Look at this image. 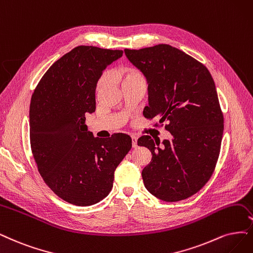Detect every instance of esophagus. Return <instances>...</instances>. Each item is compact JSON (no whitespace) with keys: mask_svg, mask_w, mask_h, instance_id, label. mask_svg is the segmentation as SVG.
Masks as SVG:
<instances>
[{"mask_svg":"<svg viewBox=\"0 0 253 253\" xmlns=\"http://www.w3.org/2000/svg\"><path fill=\"white\" fill-rule=\"evenodd\" d=\"M131 144H132L133 148L137 147V137L136 136H134V135L131 136Z\"/></svg>","mask_w":253,"mask_h":253,"instance_id":"obj_1","label":"esophagus"}]
</instances>
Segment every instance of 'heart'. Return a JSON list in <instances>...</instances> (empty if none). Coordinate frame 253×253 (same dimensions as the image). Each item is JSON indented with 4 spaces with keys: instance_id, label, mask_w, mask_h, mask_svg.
I'll return each mask as SVG.
<instances>
[{
    "instance_id": "1",
    "label": "heart",
    "mask_w": 253,
    "mask_h": 253,
    "mask_svg": "<svg viewBox=\"0 0 253 253\" xmlns=\"http://www.w3.org/2000/svg\"><path fill=\"white\" fill-rule=\"evenodd\" d=\"M119 79L122 82V85L125 86V85H127V84H130L134 81L144 79V77L141 74V72H138L137 70H135L133 68H127V69H124L119 74ZM106 82H107L106 75H103L97 83V87H96L97 93H100L102 91V89L105 87Z\"/></svg>"
}]
</instances>
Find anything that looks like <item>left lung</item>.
Instances as JSON below:
<instances>
[{"mask_svg":"<svg viewBox=\"0 0 253 253\" xmlns=\"http://www.w3.org/2000/svg\"><path fill=\"white\" fill-rule=\"evenodd\" d=\"M148 83L147 119L165 121L171 139H137L152 158L142 171L146 189L156 198L176 202L191 197L209 181L223 135V115L209 70L169 44L124 50Z\"/></svg>","mask_w":253,"mask_h":253,"instance_id":"8db88e82","label":"left lung"}]
</instances>
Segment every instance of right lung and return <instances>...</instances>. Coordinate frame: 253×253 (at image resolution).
<instances>
[{
	"label": "right lung",
	"mask_w": 253,
	"mask_h": 253,
	"mask_svg": "<svg viewBox=\"0 0 253 253\" xmlns=\"http://www.w3.org/2000/svg\"><path fill=\"white\" fill-rule=\"evenodd\" d=\"M123 51L79 45L54 62L30 103V143L40 174L64 201L88 207L112 189L115 171L131 149V138L95 137L85 114L96 110L101 75Z\"/></svg>",
	"instance_id": "obj_1"
}]
</instances>
